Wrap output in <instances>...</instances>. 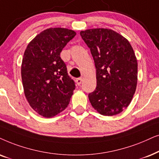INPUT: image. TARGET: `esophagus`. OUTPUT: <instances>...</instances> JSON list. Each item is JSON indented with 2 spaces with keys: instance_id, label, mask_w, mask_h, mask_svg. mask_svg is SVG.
Returning a JSON list of instances; mask_svg holds the SVG:
<instances>
[{
  "instance_id": "obj_1",
  "label": "esophagus",
  "mask_w": 159,
  "mask_h": 159,
  "mask_svg": "<svg viewBox=\"0 0 159 159\" xmlns=\"http://www.w3.org/2000/svg\"><path fill=\"white\" fill-rule=\"evenodd\" d=\"M75 82H76V84H77V85H78V86H80V85H81V82H82V78H76Z\"/></svg>"
}]
</instances>
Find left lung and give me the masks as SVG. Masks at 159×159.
Here are the masks:
<instances>
[{"label": "left lung", "instance_id": "8db88e82", "mask_svg": "<svg viewBox=\"0 0 159 159\" xmlns=\"http://www.w3.org/2000/svg\"><path fill=\"white\" fill-rule=\"evenodd\" d=\"M96 67L97 86L89 94L92 107L103 116H114L128 107L136 91L137 61L127 40L109 29L81 31Z\"/></svg>", "mask_w": 159, "mask_h": 159}]
</instances>
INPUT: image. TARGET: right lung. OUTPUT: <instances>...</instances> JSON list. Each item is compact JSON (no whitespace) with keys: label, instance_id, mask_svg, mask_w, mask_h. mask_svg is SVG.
Wrapping results in <instances>:
<instances>
[{"label":"right lung","instance_id":"add662e5","mask_svg":"<svg viewBox=\"0 0 159 159\" xmlns=\"http://www.w3.org/2000/svg\"><path fill=\"white\" fill-rule=\"evenodd\" d=\"M76 35L71 30L49 28L36 35L27 46L21 74L25 97L40 115L51 118L68 105L75 81L60 57L63 48Z\"/></svg>","mask_w":159,"mask_h":159}]
</instances>
